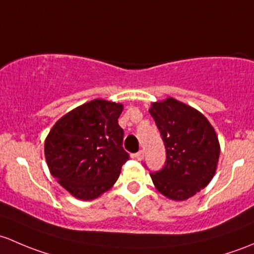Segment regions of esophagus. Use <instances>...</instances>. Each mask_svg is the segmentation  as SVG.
<instances>
[{"mask_svg":"<svg viewBox=\"0 0 254 254\" xmlns=\"http://www.w3.org/2000/svg\"><path fill=\"white\" fill-rule=\"evenodd\" d=\"M134 158L137 159V160H143V158H144V151L143 150H139L138 153L134 154Z\"/></svg>","mask_w":254,"mask_h":254,"instance_id":"esophagus-1","label":"esophagus"}]
</instances>
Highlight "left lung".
Here are the masks:
<instances>
[{
  "mask_svg": "<svg viewBox=\"0 0 254 254\" xmlns=\"http://www.w3.org/2000/svg\"><path fill=\"white\" fill-rule=\"evenodd\" d=\"M166 149L165 166L150 174L156 190L172 200H186L214 177L220 155L215 129L198 110L174 98L151 104Z\"/></svg>",
  "mask_w": 254,
  "mask_h": 254,
  "instance_id": "obj_1",
  "label": "left lung"
}]
</instances>
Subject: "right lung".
Here are the masks:
<instances>
[{
  "mask_svg": "<svg viewBox=\"0 0 254 254\" xmlns=\"http://www.w3.org/2000/svg\"><path fill=\"white\" fill-rule=\"evenodd\" d=\"M122 110V104L94 99L62 116L49 132L50 172L77 199H95L109 190L129 158L119 126Z\"/></svg>",
  "mask_w": 254,
  "mask_h": 254,
  "instance_id": "obj_1",
  "label": "right lung"
}]
</instances>
